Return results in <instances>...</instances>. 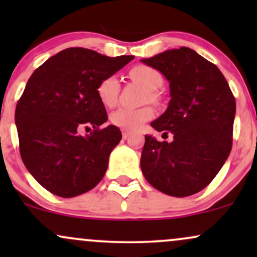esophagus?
I'll use <instances>...</instances> for the list:
<instances>
[{"mask_svg":"<svg viewBox=\"0 0 257 257\" xmlns=\"http://www.w3.org/2000/svg\"><path fill=\"white\" fill-rule=\"evenodd\" d=\"M131 135H132V133L128 132V131H123V133H122L123 139H128L129 137H131Z\"/></svg>","mask_w":257,"mask_h":257,"instance_id":"34e87169","label":"esophagus"}]
</instances>
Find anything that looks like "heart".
<instances>
[{"mask_svg": "<svg viewBox=\"0 0 257 257\" xmlns=\"http://www.w3.org/2000/svg\"><path fill=\"white\" fill-rule=\"evenodd\" d=\"M129 77L139 83L144 84L149 89L146 99H156V91L163 84L161 72L147 65H135L129 70ZM119 81L117 76H108L102 79L98 85V96L100 101L107 107H112L117 102L119 93ZM155 114L152 107L145 106L141 108H118L111 116V122L124 131H138L144 123L150 120Z\"/></svg>", "mask_w": 257, "mask_h": 257, "instance_id": "b5f03b06", "label": "heart"}]
</instances>
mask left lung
<instances>
[{
	"label": "left lung",
	"instance_id": "left-lung-1",
	"mask_svg": "<svg viewBox=\"0 0 257 257\" xmlns=\"http://www.w3.org/2000/svg\"><path fill=\"white\" fill-rule=\"evenodd\" d=\"M141 61L169 82L172 99L151 125L174 135L172 143L145 135L141 170L161 192L192 196L213 181L228 158L235 99L216 65L187 47Z\"/></svg>",
	"mask_w": 257,
	"mask_h": 257
}]
</instances>
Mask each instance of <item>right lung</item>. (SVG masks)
Segmentation results:
<instances>
[{"instance_id": "right-lung-1", "label": "right lung", "mask_w": 257, "mask_h": 257, "mask_svg": "<svg viewBox=\"0 0 257 257\" xmlns=\"http://www.w3.org/2000/svg\"><path fill=\"white\" fill-rule=\"evenodd\" d=\"M85 48H67L34 71L16 108L19 150L29 173L49 192L71 198L104 178L122 133L107 120L98 85L133 60ZM91 126L85 137L82 127Z\"/></svg>"}]
</instances>
